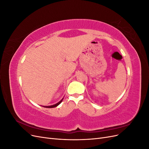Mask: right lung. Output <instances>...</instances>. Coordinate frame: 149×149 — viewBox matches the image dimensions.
Masks as SVG:
<instances>
[{
    "instance_id": "add662e5",
    "label": "right lung",
    "mask_w": 149,
    "mask_h": 149,
    "mask_svg": "<svg viewBox=\"0 0 149 149\" xmlns=\"http://www.w3.org/2000/svg\"><path fill=\"white\" fill-rule=\"evenodd\" d=\"M64 98V97H63ZM63 98L62 99V100H61V101H60L59 102H57L56 104H53V105H51V106H43V107H47V108H53V107H56V106H58V105L60 104L62 102V101H63Z\"/></svg>"
}]
</instances>
